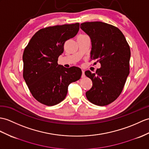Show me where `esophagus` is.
<instances>
[{"mask_svg":"<svg viewBox=\"0 0 149 149\" xmlns=\"http://www.w3.org/2000/svg\"><path fill=\"white\" fill-rule=\"evenodd\" d=\"M82 77L84 78L85 77V74H84V71L82 70Z\"/></svg>","mask_w":149,"mask_h":149,"instance_id":"34e87169","label":"esophagus"}]
</instances>
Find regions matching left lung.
I'll use <instances>...</instances> for the list:
<instances>
[{
  "mask_svg": "<svg viewBox=\"0 0 149 149\" xmlns=\"http://www.w3.org/2000/svg\"><path fill=\"white\" fill-rule=\"evenodd\" d=\"M80 28L90 37L91 60L101 65L96 73L85 72L93 82L86 98L96 105H109L121 93L129 75L130 46L121 31L109 24L86 22Z\"/></svg>",
  "mask_w": 149,
  "mask_h": 149,
  "instance_id": "8db88e82",
  "label": "left lung"
}]
</instances>
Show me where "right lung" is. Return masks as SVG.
<instances>
[{"instance_id": "add662e5", "label": "right lung", "mask_w": 149, "mask_h": 149, "mask_svg": "<svg viewBox=\"0 0 149 149\" xmlns=\"http://www.w3.org/2000/svg\"><path fill=\"white\" fill-rule=\"evenodd\" d=\"M79 30V23L45 28L35 33L24 50L23 78L33 97L42 104L53 106L63 101L69 84L81 77L80 68L58 63L65 42Z\"/></svg>"}]
</instances>
